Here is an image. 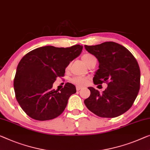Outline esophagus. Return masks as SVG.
Returning <instances> with one entry per match:
<instances>
[{
    "label": "esophagus",
    "mask_w": 150,
    "mask_h": 150,
    "mask_svg": "<svg viewBox=\"0 0 150 150\" xmlns=\"http://www.w3.org/2000/svg\"><path fill=\"white\" fill-rule=\"evenodd\" d=\"M82 89V88L81 87H80V86H77L76 87V89H77V91H79V90H80V89Z\"/></svg>",
    "instance_id": "obj_1"
}]
</instances>
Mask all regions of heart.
I'll use <instances>...</instances> for the list:
<instances>
[{
	"label": "heart",
	"instance_id": "1",
	"mask_svg": "<svg viewBox=\"0 0 150 150\" xmlns=\"http://www.w3.org/2000/svg\"><path fill=\"white\" fill-rule=\"evenodd\" d=\"M81 59L83 60V61L88 66L89 64L90 63L91 61H93V60L96 59V58L94 56L91 54H85L82 56ZM69 65L67 66V69H69ZM72 81L76 85L83 86H86V85L88 83L89 79L88 78L83 77H76L73 78L72 79Z\"/></svg>",
	"mask_w": 150,
	"mask_h": 150
}]
</instances>
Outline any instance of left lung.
<instances>
[{
    "mask_svg": "<svg viewBox=\"0 0 150 150\" xmlns=\"http://www.w3.org/2000/svg\"><path fill=\"white\" fill-rule=\"evenodd\" d=\"M84 46L99 62L93 83L108 84L102 93L88 88L91 93L84 100L86 107L100 117L122 115L132 106L139 91L141 75L137 60L125 47L114 42Z\"/></svg>",
    "mask_w": 150,
    "mask_h": 150,
    "instance_id": "left-lung-1",
    "label": "left lung"
}]
</instances>
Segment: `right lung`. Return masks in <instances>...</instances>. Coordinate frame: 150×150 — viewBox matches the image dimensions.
I'll list each match as a JSON object with an SVG mask.
<instances>
[{"label": "right lung", "instance_id": "add662e5", "mask_svg": "<svg viewBox=\"0 0 150 150\" xmlns=\"http://www.w3.org/2000/svg\"><path fill=\"white\" fill-rule=\"evenodd\" d=\"M79 44L68 48L40 47L24 56L18 64L14 90L18 103L29 117L37 120L53 119L64 110L69 97L76 93L67 83L61 90L52 89L57 77H63L70 62L81 54Z\"/></svg>", "mask_w": 150, "mask_h": 150}]
</instances>
